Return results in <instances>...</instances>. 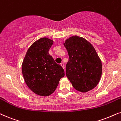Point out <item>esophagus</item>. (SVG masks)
<instances>
[{
    "label": "esophagus",
    "mask_w": 121,
    "mask_h": 121,
    "mask_svg": "<svg viewBox=\"0 0 121 121\" xmlns=\"http://www.w3.org/2000/svg\"><path fill=\"white\" fill-rule=\"evenodd\" d=\"M60 65H61V66H62V68H63V69L65 68V67H64V64L63 63H61V64H60Z\"/></svg>",
    "instance_id": "obj_1"
}]
</instances>
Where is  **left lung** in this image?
<instances>
[{"label": "left lung", "instance_id": "obj_1", "mask_svg": "<svg viewBox=\"0 0 121 121\" xmlns=\"http://www.w3.org/2000/svg\"><path fill=\"white\" fill-rule=\"evenodd\" d=\"M68 53L66 76L78 91L87 92L98 84L102 62L93 45L82 37L72 36L64 43Z\"/></svg>", "mask_w": 121, "mask_h": 121}]
</instances>
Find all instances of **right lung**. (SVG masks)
Instances as JSON below:
<instances>
[{
    "label": "right lung",
    "mask_w": 121,
    "mask_h": 121,
    "mask_svg": "<svg viewBox=\"0 0 121 121\" xmlns=\"http://www.w3.org/2000/svg\"><path fill=\"white\" fill-rule=\"evenodd\" d=\"M53 41L47 38H40L26 52L22 63V73L28 87L34 93L48 96L55 91L64 70L55 62L48 51Z\"/></svg>",
    "instance_id": "right-lung-1"
}]
</instances>
